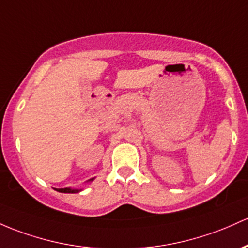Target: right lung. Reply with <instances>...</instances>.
Returning <instances> with one entry per match:
<instances>
[{
    "mask_svg": "<svg viewBox=\"0 0 248 248\" xmlns=\"http://www.w3.org/2000/svg\"><path fill=\"white\" fill-rule=\"evenodd\" d=\"M91 180H93V179H91ZM59 192L61 193H78L80 192V189H70V188H58Z\"/></svg>",
    "mask_w": 248,
    "mask_h": 248,
    "instance_id": "1",
    "label": "right lung"
}]
</instances>
